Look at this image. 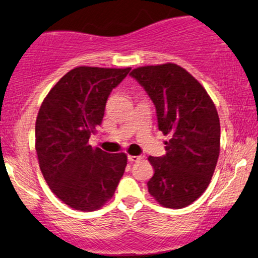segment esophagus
I'll return each mask as SVG.
<instances>
[{"label": "esophagus", "instance_id": "obj_1", "mask_svg": "<svg viewBox=\"0 0 258 258\" xmlns=\"http://www.w3.org/2000/svg\"><path fill=\"white\" fill-rule=\"evenodd\" d=\"M127 158H128V160L130 161H132V162H136V161H141V160H143L144 159V156L143 155H127Z\"/></svg>", "mask_w": 258, "mask_h": 258}]
</instances>
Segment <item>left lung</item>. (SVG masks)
Segmentation results:
<instances>
[{"instance_id":"1","label":"left lung","mask_w":258,"mask_h":258,"mask_svg":"<svg viewBox=\"0 0 258 258\" xmlns=\"http://www.w3.org/2000/svg\"><path fill=\"white\" fill-rule=\"evenodd\" d=\"M131 75L155 104L159 130L168 136L166 154L149 156L154 168L148 191L161 206L182 209L211 182L221 148L217 109L203 85L174 63L146 65Z\"/></svg>"}]
</instances>
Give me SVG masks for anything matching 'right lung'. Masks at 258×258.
<instances>
[{"label": "right lung", "mask_w": 258, "mask_h": 258, "mask_svg": "<svg viewBox=\"0 0 258 258\" xmlns=\"http://www.w3.org/2000/svg\"><path fill=\"white\" fill-rule=\"evenodd\" d=\"M131 68L78 67L51 88L38 110L35 149L53 194L79 211L104 206L125 172V153L108 154L88 144L102 123L112 88Z\"/></svg>", "instance_id": "1"}]
</instances>
